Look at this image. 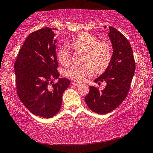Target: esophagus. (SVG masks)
<instances>
[{"mask_svg":"<svg viewBox=\"0 0 153 153\" xmlns=\"http://www.w3.org/2000/svg\"><path fill=\"white\" fill-rule=\"evenodd\" d=\"M72 84H73V86H79L80 85L79 83H77V82H72Z\"/></svg>","mask_w":153,"mask_h":153,"instance_id":"esophagus-1","label":"esophagus"}]
</instances>
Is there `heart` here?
<instances>
[{"label": "heart", "mask_w": 153, "mask_h": 153, "mask_svg": "<svg viewBox=\"0 0 153 153\" xmlns=\"http://www.w3.org/2000/svg\"><path fill=\"white\" fill-rule=\"evenodd\" d=\"M71 46L77 51L84 53V66H74L67 69L66 75L69 78L82 82L94 73L104 71L111 60V48L107 42H98L95 36L88 32L79 33L74 38ZM59 61L63 65L70 63L71 55L67 46H63L58 53Z\"/></svg>", "instance_id": "obj_1"}]
</instances>
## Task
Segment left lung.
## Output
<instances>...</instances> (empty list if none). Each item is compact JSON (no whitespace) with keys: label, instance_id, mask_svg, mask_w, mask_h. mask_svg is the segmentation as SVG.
<instances>
[{"label":"left lung","instance_id":"left-lung-1","mask_svg":"<svg viewBox=\"0 0 153 153\" xmlns=\"http://www.w3.org/2000/svg\"><path fill=\"white\" fill-rule=\"evenodd\" d=\"M108 29L113 55L104 73L94 80L98 84L105 82L107 86L101 91L90 86V92L85 97L90 109L98 114L111 112L122 103L128 95L136 68L133 51L128 40L115 28L108 27Z\"/></svg>","mask_w":153,"mask_h":153}]
</instances>
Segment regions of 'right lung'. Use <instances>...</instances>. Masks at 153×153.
Instances as JSON below:
<instances>
[{
	"label": "right lung",
	"mask_w": 153,
	"mask_h": 153,
	"mask_svg": "<svg viewBox=\"0 0 153 153\" xmlns=\"http://www.w3.org/2000/svg\"><path fill=\"white\" fill-rule=\"evenodd\" d=\"M43 27L27 36L18 53L14 69L17 94L31 113L51 118L60 110L62 96L70 82L59 78L55 33ZM53 79H58L56 84Z\"/></svg>",
	"instance_id": "obj_1"
}]
</instances>
